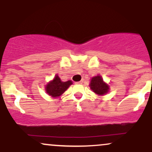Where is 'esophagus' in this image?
I'll use <instances>...</instances> for the list:
<instances>
[{"mask_svg":"<svg viewBox=\"0 0 152 152\" xmlns=\"http://www.w3.org/2000/svg\"><path fill=\"white\" fill-rule=\"evenodd\" d=\"M81 83H83V81H80L76 82V84H81Z\"/></svg>","mask_w":152,"mask_h":152,"instance_id":"obj_1","label":"esophagus"}]
</instances>
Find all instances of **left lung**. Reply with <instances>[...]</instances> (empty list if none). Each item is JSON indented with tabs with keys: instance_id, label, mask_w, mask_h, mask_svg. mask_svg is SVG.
<instances>
[{
	"instance_id": "left-lung-1",
	"label": "left lung",
	"mask_w": 152,
	"mask_h": 152,
	"mask_svg": "<svg viewBox=\"0 0 152 152\" xmlns=\"http://www.w3.org/2000/svg\"><path fill=\"white\" fill-rule=\"evenodd\" d=\"M91 90L93 91L94 93L96 95L104 96L108 94L109 91L110 87L108 83H106L103 79L102 76L100 75L94 76L91 78L89 85Z\"/></svg>"
}]
</instances>
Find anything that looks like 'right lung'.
Instances as JSON below:
<instances>
[{"label": "right lung", "mask_w": 152, "mask_h": 152, "mask_svg": "<svg viewBox=\"0 0 152 152\" xmlns=\"http://www.w3.org/2000/svg\"><path fill=\"white\" fill-rule=\"evenodd\" d=\"M71 84H73V82L71 80L65 82L62 81L58 74H56L51 81L47 83L45 86V90L50 96L57 98L61 96Z\"/></svg>", "instance_id": "right-lung-1"}]
</instances>
